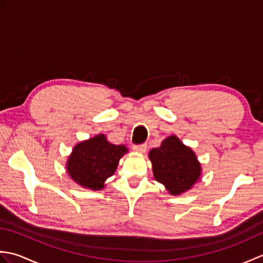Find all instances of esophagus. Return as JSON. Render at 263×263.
<instances>
[{"label": "esophagus", "instance_id": "obj_1", "mask_svg": "<svg viewBox=\"0 0 263 263\" xmlns=\"http://www.w3.org/2000/svg\"><path fill=\"white\" fill-rule=\"evenodd\" d=\"M147 149V144L146 143H141V144H135L133 146V150H136L138 153H144Z\"/></svg>", "mask_w": 263, "mask_h": 263}]
</instances>
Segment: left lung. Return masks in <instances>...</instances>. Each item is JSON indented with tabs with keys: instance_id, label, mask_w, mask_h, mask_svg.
<instances>
[{
	"instance_id": "8db88e82",
	"label": "left lung",
	"mask_w": 263,
	"mask_h": 263,
	"mask_svg": "<svg viewBox=\"0 0 263 263\" xmlns=\"http://www.w3.org/2000/svg\"><path fill=\"white\" fill-rule=\"evenodd\" d=\"M149 158L155 178L172 194L185 192L200 176V164L194 153L175 136L165 139L160 147L153 149Z\"/></svg>"
}]
</instances>
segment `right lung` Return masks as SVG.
I'll return each instance as SVG.
<instances>
[{"instance_id": "add662e5", "label": "right lung", "mask_w": 263, "mask_h": 263, "mask_svg": "<svg viewBox=\"0 0 263 263\" xmlns=\"http://www.w3.org/2000/svg\"><path fill=\"white\" fill-rule=\"evenodd\" d=\"M127 152L125 146H116L99 135L74 147L68 160L69 175L80 185L100 190L104 181L114 174L119 160Z\"/></svg>"}]
</instances>
